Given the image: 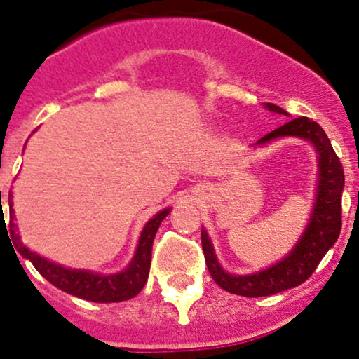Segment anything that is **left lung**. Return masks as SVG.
Instances as JSON below:
<instances>
[{
  "label": "left lung",
  "mask_w": 359,
  "mask_h": 359,
  "mask_svg": "<svg viewBox=\"0 0 359 359\" xmlns=\"http://www.w3.org/2000/svg\"><path fill=\"white\" fill-rule=\"evenodd\" d=\"M264 109L288 116L286 110L274 104H264ZM279 137H300V140L310 141L317 153L318 180L312 215L293 249L281 261L257 273L231 274L226 273L219 264L208 231L204 228L201 230L204 259H206L211 278L224 291L240 294V297H269V294L302 285L317 269L318 262L336 243L341 233V198L342 189H344V170L325 131L309 117H298L261 137L255 147H264Z\"/></svg>",
  "instance_id": "8db88e82"
}]
</instances>
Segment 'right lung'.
<instances>
[{
    "label": "right lung",
    "mask_w": 359,
    "mask_h": 359,
    "mask_svg": "<svg viewBox=\"0 0 359 359\" xmlns=\"http://www.w3.org/2000/svg\"><path fill=\"white\" fill-rule=\"evenodd\" d=\"M11 198L13 196H11L10 191V194H8V204H10V235L15 250L22 254L25 259H29L34 264L35 269L44 276L50 285L73 294V297L95 303H116L129 300V298H135L143 290V286L147 285L149 264H151L153 240H155L156 230H158L161 222L170 212V208H165V210L156 212L151 219H148V223L141 230L135 255H133L131 262L128 264L124 271L116 274H98L93 273V271L65 267L61 264L42 257L37 252H32L29 247L23 245L20 235L17 233V224L13 222L15 211Z\"/></svg>",
    "instance_id": "obj_1"
}]
</instances>
